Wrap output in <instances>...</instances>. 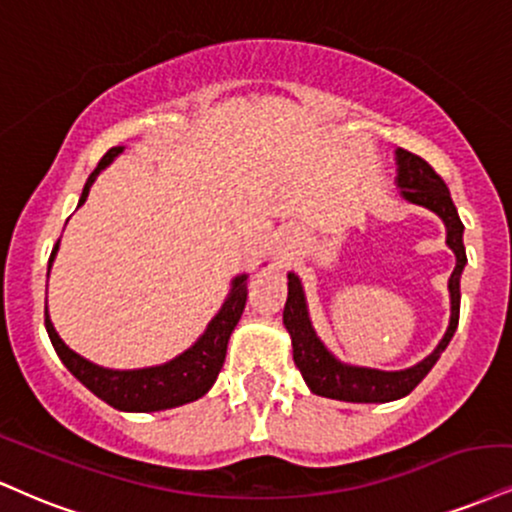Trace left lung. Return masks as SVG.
<instances>
[{
	"instance_id": "left-lung-1",
	"label": "left lung",
	"mask_w": 512,
	"mask_h": 512,
	"mask_svg": "<svg viewBox=\"0 0 512 512\" xmlns=\"http://www.w3.org/2000/svg\"><path fill=\"white\" fill-rule=\"evenodd\" d=\"M398 186L403 188L405 200L422 205L439 214L448 231V248L455 252V269L448 281L451 288V324L446 336L429 357H424L420 365L403 369V372H379V369L348 367L341 365L334 355L322 346L315 331H312L310 317L303 298V286L298 276L288 274V300L283 307V324L293 338V360L300 374L307 381L312 393L324 398L348 400V403H386L408 396L420 381L427 377L429 369L436 365L443 350L458 329L460 319V274L467 262L463 245V221L458 217L448 186L443 178L432 169V164L422 157L412 155L408 150H398Z\"/></svg>"
}]
</instances>
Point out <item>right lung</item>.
Here are the masks:
<instances>
[{"instance_id": "add662e5", "label": "right lung", "mask_w": 512, "mask_h": 512, "mask_svg": "<svg viewBox=\"0 0 512 512\" xmlns=\"http://www.w3.org/2000/svg\"><path fill=\"white\" fill-rule=\"evenodd\" d=\"M123 147H112L100 159L97 169L92 171L88 181H85L83 195H80V205L85 202V197L90 193L92 181L100 171L107 166L112 159L119 155ZM59 240L54 245L52 255H49V267H52L54 255H57ZM47 267V269H49ZM248 276H238L233 281L231 295L226 300L224 307L217 317L212 319V324L207 326V331L202 334L200 341L193 348H188L186 353L178 355L176 360L166 362L162 367H147V369H133V372H114V369H104L92 365V362L80 357L78 353L66 346L61 341L57 331H54L49 315L45 310V326L49 341H52L54 350L61 357L69 372L76 377L80 384H85L95 393L97 398H102L104 403H109L116 410H128V412H152V410H164V408H176V405L190 403L212 389V384L219 377V369L224 367L226 346H229V336L233 326L238 324L240 315H243L245 300H248V286H245Z\"/></svg>"}]
</instances>
